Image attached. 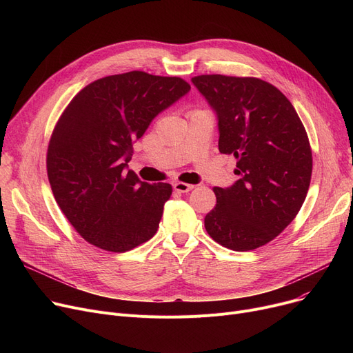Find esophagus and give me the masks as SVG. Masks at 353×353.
<instances>
[{"label":"esophagus","mask_w":353,"mask_h":353,"mask_svg":"<svg viewBox=\"0 0 353 353\" xmlns=\"http://www.w3.org/2000/svg\"><path fill=\"white\" fill-rule=\"evenodd\" d=\"M173 188H174V190L179 192V193H188V192H190L194 186H193V184H189V183L176 181V183L173 184Z\"/></svg>","instance_id":"esophagus-1"}]
</instances>
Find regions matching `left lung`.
<instances>
[{
	"label": "left lung",
	"instance_id": "8db88e82",
	"mask_svg": "<svg viewBox=\"0 0 353 353\" xmlns=\"http://www.w3.org/2000/svg\"><path fill=\"white\" fill-rule=\"evenodd\" d=\"M192 83L214 111L219 152L233 154L230 188H214L216 208L205 228L236 252L261 248L299 213L312 176L306 130L292 103L274 85L253 77L212 74Z\"/></svg>",
	"mask_w": 353,
	"mask_h": 353
}]
</instances>
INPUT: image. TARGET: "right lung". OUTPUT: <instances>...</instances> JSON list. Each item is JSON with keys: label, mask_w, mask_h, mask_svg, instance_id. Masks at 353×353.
Here are the masks:
<instances>
[{"label": "right lung", "mask_w": 353, "mask_h": 353, "mask_svg": "<svg viewBox=\"0 0 353 353\" xmlns=\"http://www.w3.org/2000/svg\"><path fill=\"white\" fill-rule=\"evenodd\" d=\"M189 91L179 77L130 71L88 84L64 110L47 173L55 201L88 243L121 253L156 234L172 184L141 181L128 161L133 143Z\"/></svg>", "instance_id": "1"}]
</instances>
